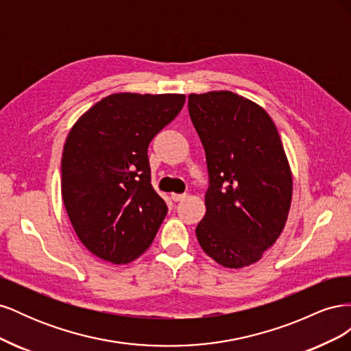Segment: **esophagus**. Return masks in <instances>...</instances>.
<instances>
[{"mask_svg": "<svg viewBox=\"0 0 351 351\" xmlns=\"http://www.w3.org/2000/svg\"><path fill=\"white\" fill-rule=\"evenodd\" d=\"M186 196H187V195H180V193H173V195H171V199H173L174 202H180V200H184V199H186Z\"/></svg>", "mask_w": 351, "mask_h": 351, "instance_id": "34e87169", "label": "esophagus"}]
</instances>
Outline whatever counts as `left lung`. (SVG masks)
Instances as JSON below:
<instances>
[{
  "mask_svg": "<svg viewBox=\"0 0 351 351\" xmlns=\"http://www.w3.org/2000/svg\"><path fill=\"white\" fill-rule=\"evenodd\" d=\"M189 114L209 174L197 241L222 267H247L277 241L291 205L278 130L258 104L230 90L189 95Z\"/></svg>",
  "mask_w": 351,
  "mask_h": 351,
  "instance_id": "8db88e82",
  "label": "left lung"
}]
</instances>
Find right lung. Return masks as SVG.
Instances as JSON below:
<instances>
[{
    "instance_id": "1",
    "label": "right lung",
    "mask_w": 351,
    "mask_h": 351,
    "mask_svg": "<svg viewBox=\"0 0 351 351\" xmlns=\"http://www.w3.org/2000/svg\"><path fill=\"white\" fill-rule=\"evenodd\" d=\"M184 101L178 93H112L71 127L61 195L74 231L95 256L129 263L152 244L168 208L151 184L147 147Z\"/></svg>"
}]
</instances>
